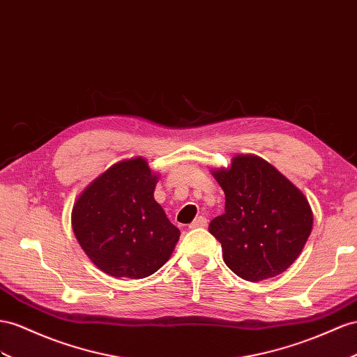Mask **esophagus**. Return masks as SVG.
Returning <instances> with one entry per match:
<instances>
[{
  "instance_id": "34e87169",
  "label": "esophagus",
  "mask_w": 357,
  "mask_h": 357,
  "mask_svg": "<svg viewBox=\"0 0 357 357\" xmlns=\"http://www.w3.org/2000/svg\"><path fill=\"white\" fill-rule=\"evenodd\" d=\"M208 220L204 215H199L195 218V222L190 225V229H199V227H206Z\"/></svg>"
}]
</instances>
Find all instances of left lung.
I'll use <instances>...</instances> for the list:
<instances>
[{
    "label": "left lung",
    "instance_id": "left-lung-1",
    "mask_svg": "<svg viewBox=\"0 0 357 357\" xmlns=\"http://www.w3.org/2000/svg\"><path fill=\"white\" fill-rule=\"evenodd\" d=\"M225 191V214L209 223L223 259L236 276L261 282L285 271L312 231L306 196L270 162L235 155L231 166L211 169Z\"/></svg>",
    "mask_w": 357,
    "mask_h": 357
}]
</instances>
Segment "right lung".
Masks as SVG:
<instances>
[{
    "label": "right lung",
    "instance_id": "right-lung-1",
    "mask_svg": "<svg viewBox=\"0 0 357 357\" xmlns=\"http://www.w3.org/2000/svg\"><path fill=\"white\" fill-rule=\"evenodd\" d=\"M158 173L142 157L122 160L90 182L72 208V229L95 266L113 278L160 270L179 240L153 199Z\"/></svg>",
    "mask_w": 357,
    "mask_h": 357
}]
</instances>
